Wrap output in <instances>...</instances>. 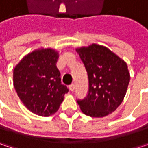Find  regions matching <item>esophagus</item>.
Here are the masks:
<instances>
[{
  "label": "esophagus",
  "mask_w": 148,
  "mask_h": 148,
  "mask_svg": "<svg viewBox=\"0 0 148 148\" xmlns=\"http://www.w3.org/2000/svg\"><path fill=\"white\" fill-rule=\"evenodd\" d=\"M69 89H70V91H74V89H75V85H74V83L73 84H71L70 86H69Z\"/></svg>",
  "instance_id": "esophagus-1"
}]
</instances>
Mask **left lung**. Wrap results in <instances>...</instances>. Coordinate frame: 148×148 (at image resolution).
<instances>
[{
  "instance_id": "left-lung-1",
  "label": "left lung",
  "mask_w": 148,
  "mask_h": 148,
  "mask_svg": "<svg viewBox=\"0 0 148 148\" xmlns=\"http://www.w3.org/2000/svg\"><path fill=\"white\" fill-rule=\"evenodd\" d=\"M88 75V93L78 99L81 111L92 117H103L121 104L130 75L126 62L108 48L92 44L76 49Z\"/></svg>"
}]
</instances>
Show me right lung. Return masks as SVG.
I'll list each match as a JSON object with an SVG mask.
<instances>
[{
  "label": "right lung",
  "mask_w": 148,
  "mask_h": 148,
  "mask_svg": "<svg viewBox=\"0 0 148 148\" xmlns=\"http://www.w3.org/2000/svg\"><path fill=\"white\" fill-rule=\"evenodd\" d=\"M59 57L52 49H40L25 56L14 69V86L24 105L32 113L49 116L56 113L69 92L56 68Z\"/></svg>",
  "instance_id": "add662e5"
}]
</instances>
